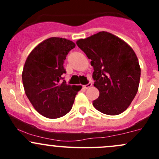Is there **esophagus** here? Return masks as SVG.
I'll list each match as a JSON object with an SVG mask.
<instances>
[{"label":"esophagus","mask_w":159,"mask_h":159,"mask_svg":"<svg viewBox=\"0 0 159 159\" xmlns=\"http://www.w3.org/2000/svg\"><path fill=\"white\" fill-rule=\"evenodd\" d=\"M91 86H92V83L89 82V84H85V85H84V89H89V88H91Z\"/></svg>","instance_id":"34e87169"}]
</instances>
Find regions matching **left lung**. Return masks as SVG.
Wrapping results in <instances>:
<instances>
[{"instance_id":"8db88e82","label":"left lung","mask_w":159,"mask_h":159,"mask_svg":"<svg viewBox=\"0 0 159 159\" xmlns=\"http://www.w3.org/2000/svg\"><path fill=\"white\" fill-rule=\"evenodd\" d=\"M91 59L94 86L99 97L93 106L102 113L117 115L128 108L137 94L141 68L133 49L112 34L101 31L76 42Z\"/></svg>"}]
</instances>
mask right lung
<instances>
[{
	"mask_svg": "<svg viewBox=\"0 0 159 159\" xmlns=\"http://www.w3.org/2000/svg\"><path fill=\"white\" fill-rule=\"evenodd\" d=\"M75 47L71 41L50 38L30 53L22 72L25 94L35 110L48 118H57L70 111L81 86L66 84L64 61Z\"/></svg>",
	"mask_w": 159,
	"mask_h": 159,
	"instance_id": "add662e5",
	"label": "right lung"
}]
</instances>
